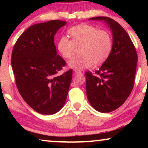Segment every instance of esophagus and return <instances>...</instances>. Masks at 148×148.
<instances>
[{
    "label": "esophagus",
    "instance_id": "esophagus-1",
    "mask_svg": "<svg viewBox=\"0 0 148 148\" xmlns=\"http://www.w3.org/2000/svg\"><path fill=\"white\" fill-rule=\"evenodd\" d=\"M74 72L75 73H79V74H82V71H79V70H77V69H75Z\"/></svg>",
    "mask_w": 148,
    "mask_h": 148
}]
</instances>
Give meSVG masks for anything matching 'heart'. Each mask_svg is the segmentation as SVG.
Wrapping results in <instances>:
<instances>
[{
  "label": "heart",
  "instance_id": "heart-1",
  "mask_svg": "<svg viewBox=\"0 0 148 148\" xmlns=\"http://www.w3.org/2000/svg\"><path fill=\"white\" fill-rule=\"evenodd\" d=\"M71 40L65 36L59 38L57 48L62 57L71 59L75 46L79 48L81 55L73 58L69 66L75 69H83L92 65H100L110 56L112 49V38L108 31L100 30L88 24H80L68 30Z\"/></svg>",
  "mask_w": 148,
  "mask_h": 148
}]
</instances>
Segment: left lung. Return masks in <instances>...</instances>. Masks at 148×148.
Here are the masks:
<instances>
[{
	"mask_svg": "<svg viewBox=\"0 0 148 148\" xmlns=\"http://www.w3.org/2000/svg\"><path fill=\"white\" fill-rule=\"evenodd\" d=\"M104 20L112 32L111 53L99 70L85 73L87 97L90 104L100 112H110L119 108L128 98L135 83L137 68L136 49L127 32L108 17L90 18Z\"/></svg>",
	"mask_w": 148,
	"mask_h": 148,
	"instance_id": "left-lung-1",
	"label": "left lung"
}]
</instances>
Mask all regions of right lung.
I'll list each match as a JSON object with an SVG mask.
<instances>
[{"label":"right lung","mask_w":148,"mask_h":148,"mask_svg":"<svg viewBox=\"0 0 148 148\" xmlns=\"http://www.w3.org/2000/svg\"><path fill=\"white\" fill-rule=\"evenodd\" d=\"M65 21L51 20L28 27L18 38L11 54L16 86L24 101L42 114L58 112L66 102L73 70L62 71L66 62L54 42Z\"/></svg>","instance_id":"add662e5"}]
</instances>
